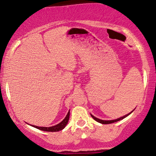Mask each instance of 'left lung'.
Returning a JSON list of instances; mask_svg holds the SVG:
<instances>
[{
    "label": "left lung",
    "mask_w": 156,
    "mask_h": 156,
    "mask_svg": "<svg viewBox=\"0 0 156 156\" xmlns=\"http://www.w3.org/2000/svg\"><path fill=\"white\" fill-rule=\"evenodd\" d=\"M133 111H134V110H133ZM133 111L130 112V113H128L127 115H124V116H122V117H120V118H117V119H115V120H105L99 119V118H96V117H95V116H93V115H92V114H90V115L92 116V118H93V119H94L95 120H96L97 122H98V123H102V124H110V123H115V122L119 121V120H123V118H126V117H127V116L129 115L130 113H132Z\"/></svg>",
    "instance_id": "obj_1"
}]
</instances>
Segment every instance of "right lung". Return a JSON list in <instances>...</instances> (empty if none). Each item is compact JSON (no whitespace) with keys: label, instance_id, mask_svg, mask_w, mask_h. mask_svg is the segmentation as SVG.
<instances>
[{"label":"right lung","instance_id":"right-lung-1","mask_svg":"<svg viewBox=\"0 0 156 156\" xmlns=\"http://www.w3.org/2000/svg\"><path fill=\"white\" fill-rule=\"evenodd\" d=\"M69 116H70V111H68V113L67 115H66V118L62 120L61 123L57 124V125L53 126H51V127H38V126H33V125H30L33 127L38 128V129L41 130H43V131H48V132H57L59 131V130H63L64 128L66 127V125L68 124V120H69Z\"/></svg>","mask_w":156,"mask_h":156}]
</instances>
